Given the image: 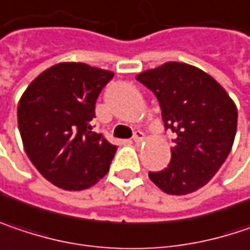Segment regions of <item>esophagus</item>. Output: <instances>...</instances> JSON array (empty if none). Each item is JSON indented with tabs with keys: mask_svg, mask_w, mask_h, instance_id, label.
<instances>
[{
	"mask_svg": "<svg viewBox=\"0 0 250 250\" xmlns=\"http://www.w3.org/2000/svg\"><path fill=\"white\" fill-rule=\"evenodd\" d=\"M143 139H145V133L143 131H140V130L134 131V134H133V142L134 143H142Z\"/></svg>",
	"mask_w": 250,
	"mask_h": 250,
	"instance_id": "1",
	"label": "esophagus"
}]
</instances>
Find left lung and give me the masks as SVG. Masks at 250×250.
I'll return each instance as SVG.
<instances>
[{
	"label": "left lung",
	"mask_w": 250,
	"mask_h": 250,
	"mask_svg": "<svg viewBox=\"0 0 250 250\" xmlns=\"http://www.w3.org/2000/svg\"><path fill=\"white\" fill-rule=\"evenodd\" d=\"M136 79L154 93L166 130L176 133L169 166L148 171V177L169 194L200 189L230 153L238 125L235 103L215 79L183 62H166Z\"/></svg>",
	"instance_id": "obj_1"
}]
</instances>
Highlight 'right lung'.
<instances>
[{"label": "right lung", "instance_id": "obj_1", "mask_svg": "<svg viewBox=\"0 0 250 250\" xmlns=\"http://www.w3.org/2000/svg\"><path fill=\"white\" fill-rule=\"evenodd\" d=\"M114 73L83 62H61L41 73L18 104L27 156L48 182L83 190L110 169L117 151L93 131L96 102Z\"/></svg>", "mask_w": 250, "mask_h": 250}]
</instances>
